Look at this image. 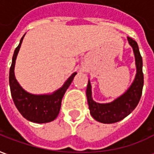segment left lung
Segmentation results:
<instances>
[{
  "label": "left lung",
  "mask_w": 154,
  "mask_h": 154,
  "mask_svg": "<svg viewBox=\"0 0 154 154\" xmlns=\"http://www.w3.org/2000/svg\"><path fill=\"white\" fill-rule=\"evenodd\" d=\"M128 40L134 49L137 73L131 87L125 93L110 103H97L91 98V87L90 81H88L87 97L90 113L94 119L100 123L112 124L123 119L135 109L142 96L143 87L142 57L139 53L137 42L130 37H128Z\"/></svg>",
  "instance_id": "8db88e82"
}]
</instances>
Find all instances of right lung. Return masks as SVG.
Returning a JSON list of instances; mask_svg holds the SVG:
<instances>
[{"mask_svg": "<svg viewBox=\"0 0 154 154\" xmlns=\"http://www.w3.org/2000/svg\"><path fill=\"white\" fill-rule=\"evenodd\" d=\"M25 36V35H24ZM24 36L15 48L10 68V87L13 101L23 117L31 122L47 123L53 121L59 114L62 100L67 89L72 83L77 72H74L60 89L52 95H33L26 92L16 81L14 73L15 59L21 45Z\"/></svg>", "mask_w": 154, "mask_h": 154, "instance_id": "1", "label": "right lung"}]
</instances>
